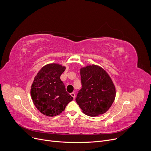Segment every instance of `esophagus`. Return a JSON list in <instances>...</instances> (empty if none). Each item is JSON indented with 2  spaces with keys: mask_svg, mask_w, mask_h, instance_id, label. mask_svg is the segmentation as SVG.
<instances>
[{
  "mask_svg": "<svg viewBox=\"0 0 151 151\" xmlns=\"http://www.w3.org/2000/svg\"><path fill=\"white\" fill-rule=\"evenodd\" d=\"M70 95L73 97V98H74V99L75 98V97H76V94H75V93H74V92H72V93H70Z\"/></svg>",
  "mask_w": 151,
  "mask_h": 151,
  "instance_id": "1",
  "label": "esophagus"
}]
</instances>
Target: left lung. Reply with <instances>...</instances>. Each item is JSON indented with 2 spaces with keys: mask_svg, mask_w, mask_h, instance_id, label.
<instances>
[{
  "mask_svg": "<svg viewBox=\"0 0 151 151\" xmlns=\"http://www.w3.org/2000/svg\"><path fill=\"white\" fill-rule=\"evenodd\" d=\"M82 88L76 101L83 112L91 117L105 113L116 97V88L110 77L101 67L92 65L81 69Z\"/></svg>",
  "mask_w": 151,
  "mask_h": 151,
  "instance_id": "left-lung-1",
  "label": "left lung"
}]
</instances>
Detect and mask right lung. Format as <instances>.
Returning <instances> with one entry per match:
<instances>
[{
	"mask_svg": "<svg viewBox=\"0 0 151 151\" xmlns=\"http://www.w3.org/2000/svg\"><path fill=\"white\" fill-rule=\"evenodd\" d=\"M66 68L58 64L43 67L35 77L31 95L36 108L47 116L60 114L73 99L66 91L60 76Z\"/></svg>",
	"mask_w": 151,
	"mask_h": 151,
	"instance_id": "right-lung-1",
	"label": "right lung"
}]
</instances>
